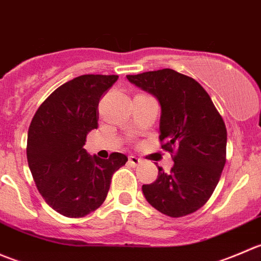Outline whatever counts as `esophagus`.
Returning a JSON list of instances; mask_svg holds the SVG:
<instances>
[{
  "label": "esophagus",
  "instance_id": "obj_1",
  "mask_svg": "<svg viewBox=\"0 0 261 261\" xmlns=\"http://www.w3.org/2000/svg\"><path fill=\"white\" fill-rule=\"evenodd\" d=\"M141 162H143V160H141L140 158L135 156V155H130V156H128V164H130L131 167H138L139 164H141Z\"/></svg>",
  "mask_w": 261,
  "mask_h": 261
}]
</instances>
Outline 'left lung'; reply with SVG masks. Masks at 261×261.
<instances>
[{
  "mask_svg": "<svg viewBox=\"0 0 261 261\" xmlns=\"http://www.w3.org/2000/svg\"><path fill=\"white\" fill-rule=\"evenodd\" d=\"M128 82L151 93L162 109V147L174 152L170 173H159L144 184L146 201L164 215L183 217L210 199L226 163L227 131L203 87L173 69L126 75Z\"/></svg>",
  "mask_w": 261,
  "mask_h": 261,
  "instance_id": "1",
  "label": "left lung"
}]
</instances>
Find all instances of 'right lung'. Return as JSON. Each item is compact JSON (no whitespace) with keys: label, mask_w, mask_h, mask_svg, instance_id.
Segmentation results:
<instances>
[{"label":"right lung","mask_w":261,"mask_h":261,"mask_svg":"<svg viewBox=\"0 0 261 261\" xmlns=\"http://www.w3.org/2000/svg\"><path fill=\"white\" fill-rule=\"evenodd\" d=\"M118 75L84 74L62 84L40 105L28 133L29 168L46 203L65 217H83L98 208L111 178L127 156H91L87 134L98 127V103Z\"/></svg>","instance_id":"add662e5"}]
</instances>
